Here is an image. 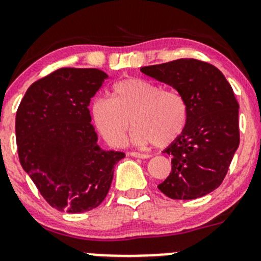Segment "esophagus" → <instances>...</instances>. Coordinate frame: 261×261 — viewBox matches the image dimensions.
I'll use <instances>...</instances> for the list:
<instances>
[{"label":"esophagus","instance_id":"obj_1","mask_svg":"<svg viewBox=\"0 0 261 261\" xmlns=\"http://www.w3.org/2000/svg\"><path fill=\"white\" fill-rule=\"evenodd\" d=\"M128 155L134 158H139V159H147V158H150L149 154H143V152H138V151L128 152Z\"/></svg>","mask_w":261,"mask_h":261}]
</instances>
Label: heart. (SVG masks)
Masks as SVG:
<instances>
[{
    "mask_svg": "<svg viewBox=\"0 0 261 261\" xmlns=\"http://www.w3.org/2000/svg\"><path fill=\"white\" fill-rule=\"evenodd\" d=\"M96 128L109 145L122 146L133 125L136 145L165 147L177 140L187 123L186 99L175 91L141 78H126L115 84L111 98L98 97L91 106Z\"/></svg>",
    "mask_w": 261,
    "mask_h": 261,
    "instance_id": "1",
    "label": "heart"
}]
</instances>
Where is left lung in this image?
<instances>
[{
    "instance_id": "obj_1",
    "label": "left lung",
    "mask_w": 261,
    "mask_h": 261,
    "mask_svg": "<svg viewBox=\"0 0 261 261\" xmlns=\"http://www.w3.org/2000/svg\"><path fill=\"white\" fill-rule=\"evenodd\" d=\"M186 99L188 116L179 138L165 154L172 172L158 188L173 199H196L222 183L240 144L239 103L220 69L197 59H178L141 68Z\"/></svg>"
}]
</instances>
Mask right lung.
<instances>
[{
    "instance_id": "add662e5",
    "label": "right lung",
    "mask_w": 261,
    "mask_h": 261,
    "mask_svg": "<svg viewBox=\"0 0 261 261\" xmlns=\"http://www.w3.org/2000/svg\"><path fill=\"white\" fill-rule=\"evenodd\" d=\"M109 75L93 68H62L31 84L16 112L22 169L58 211L83 213L106 198L125 154L103 150L89 102Z\"/></svg>"
}]
</instances>
